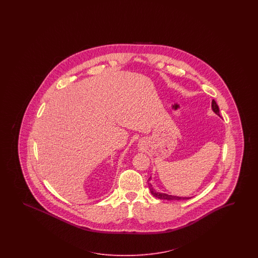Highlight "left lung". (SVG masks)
<instances>
[{
  "label": "left lung",
  "mask_w": 258,
  "mask_h": 258,
  "mask_svg": "<svg viewBox=\"0 0 258 258\" xmlns=\"http://www.w3.org/2000/svg\"><path fill=\"white\" fill-rule=\"evenodd\" d=\"M212 109L218 115H220L219 114V106H218V104L216 103L214 99L212 100ZM149 180H150V178H149V180H148L149 190H150L151 194L154 196L155 198H158L160 200H170V201H175V200L179 201V200H188L189 199V198H180V197H176V196L167 195V194H164V193H160V192H158V191L155 190V188H153L152 184L149 182Z\"/></svg>",
  "instance_id": "obj_1"
}]
</instances>
